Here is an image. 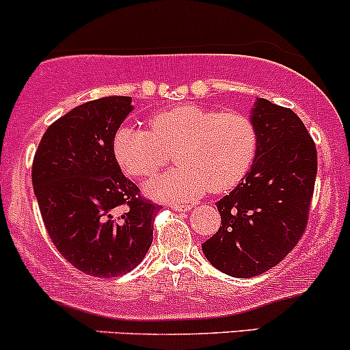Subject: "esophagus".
<instances>
[{
	"mask_svg": "<svg viewBox=\"0 0 350 350\" xmlns=\"http://www.w3.org/2000/svg\"><path fill=\"white\" fill-rule=\"evenodd\" d=\"M172 208H174L175 211H183V213H187V211L191 210L190 205H170Z\"/></svg>",
	"mask_w": 350,
	"mask_h": 350,
	"instance_id": "34e87169",
	"label": "esophagus"
}]
</instances>
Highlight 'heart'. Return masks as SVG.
I'll return each instance as SVG.
<instances>
[{
	"label": "heart",
	"mask_w": 350,
	"mask_h": 350,
	"mask_svg": "<svg viewBox=\"0 0 350 350\" xmlns=\"http://www.w3.org/2000/svg\"><path fill=\"white\" fill-rule=\"evenodd\" d=\"M150 131L124 125L113 137V154L125 174H157L175 152L178 167L148 180L145 195L160 202L187 203L231 190L248 175L260 152V132L248 116L182 104L157 112Z\"/></svg>",
	"instance_id": "heart-1"
}]
</instances>
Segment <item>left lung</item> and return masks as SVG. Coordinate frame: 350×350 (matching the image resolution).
I'll list each match as a JSON object with an SVG mask.
<instances>
[{
    "label": "left lung",
    "mask_w": 350,
    "mask_h": 350,
    "mask_svg": "<svg viewBox=\"0 0 350 350\" xmlns=\"http://www.w3.org/2000/svg\"><path fill=\"white\" fill-rule=\"evenodd\" d=\"M250 119L260 152L234 190L217 202L221 226L202 245L206 260L233 278H253L281 262L308 223L317 154L291 109L258 97Z\"/></svg>",
    "instance_id": "left-lung-1"
}]
</instances>
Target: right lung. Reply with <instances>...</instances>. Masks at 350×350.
<instances>
[{"instance_id": "obj_1", "label": "right lung", "mask_w": 350, "mask_h": 350, "mask_svg": "<svg viewBox=\"0 0 350 350\" xmlns=\"http://www.w3.org/2000/svg\"><path fill=\"white\" fill-rule=\"evenodd\" d=\"M132 111L125 96L77 105L49 125L34 155V195L49 238L89 276L129 273L154 239L159 206L140 198L113 154V137Z\"/></svg>"}]
</instances>
